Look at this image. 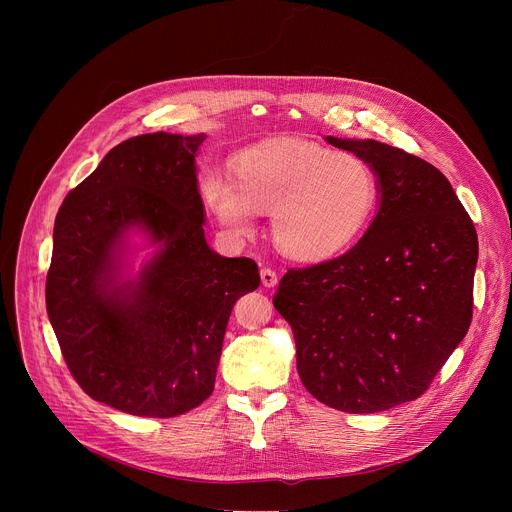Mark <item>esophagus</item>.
Masks as SVG:
<instances>
[{
  "label": "esophagus",
  "instance_id": "obj_1",
  "mask_svg": "<svg viewBox=\"0 0 512 512\" xmlns=\"http://www.w3.org/2000/svg\"><path fill=\"white\" fill-rule=\"evenodd\" d=\"M261 283L265 287H275L277 285V273L273 269H269V267H263L261 269Z\"/></svg>",
  "mask_w": 512,
  "mask_h": 512
}]
</instances>
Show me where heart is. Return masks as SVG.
<instances>
[{
	"label": "heart",
	"mask_w": 512,
	"mask_h": 512,
	"mask_svg": "<svg viewBox=\"0 0 512 512\" xmlns=\"http://www.w3.org/2000/svg\"><path fill=\"white\" fill-rule=\"evenodd\" d=\"M233 175L206 170L198 178L218 227L243 241L257 229V212H271L275 245L296 261L342 255L369 231L379 206V178L367 160L310 141L253 145L233 160Z\"/></svg>",
	"instance_id": "1"
}]
</instances>
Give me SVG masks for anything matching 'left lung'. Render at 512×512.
<instances>
[{"label": "left lung", "mask_w": 512, "mask_h": 512, "mask_svg": "<svg viewBox=\"0 0 512 512\" xmlns=\"http://www.w3.org/2000/svg\"><path fill=\"white\" fill-rule=\"evenodd\" d=\"M326 141L373 166L379 210L342 257L289 269L273 306L304 387L338 411L377 413L417 399L466 336L478 237L435 166L375 139Z\"/></svg>", "instance_id": "1"}]
</instances>
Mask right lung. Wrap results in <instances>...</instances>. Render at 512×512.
I'll list each match as a JSON object with an SVG mask.
<instances>
[{"label": "right lung", "instance_id": "right-lung-1", "mask_svg": "<svg viewBox=\"0 0 512 512\" xmlns=\"http://www.w3.org/2000/svg\"><path fill=\"white\" fill-rule=\"evenodd\" d=\"M204 133H145L64 198L46 310L81 389L139 417H176L210 397L235 302L259 287L247 257L204 237L196 154ZM153 249L133 274L130 237Z\"/></svg>", "mask_w": 512, "mask_h": 512}]
</instances>
